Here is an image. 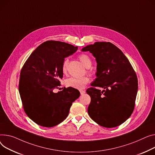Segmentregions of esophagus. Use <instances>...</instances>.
I'll use <instances>...</instances> for the list:
<instances>
[{
	"label": "esophagus",
	"mask_w": 155,
	"mask_h": 155,
	"mask_svg": "<svg viewBox=\"0 0 155 155\" xmlns=\"http://www.w3.org/2000/svg\"><path fill=\"white\" fill-rule=\"evenodd\" d=\"M80 94L82 95L85 94V90H80Z\"/></svg>",
	"instance_id": "esophagus-1"
}]
</instances>
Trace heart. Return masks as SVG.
Wrapping results in <instances>:
<instances>
[{
	"label": "heart",
	"mask_w": 155,
	"mask_h": 155,
	"mask_svg": "<svg viewBox=\"0 0 155 155\" xmlns=\"http://www.w3.org/2000/svg\"><path fill=\"white\" fill-rule=\"evenodd\" d=\"M79 60L86 68H89L92 64L91 58L88 55L86 54H81L78 57ZM68 63L67 59H65L64 61L62 66V71L64 74H65L67 71V65ZM89 78L87 76H84L82 77H70L67 78L65 81V85L67 87L74 88L77 89L84 88L85 85L88 83Z\"/></svg>",
	"instance_id": "b5f03b06"
}]
</instances>
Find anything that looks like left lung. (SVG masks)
<instances>
[{
	"instance_id": "1",
	"label": "left lung",
	"mask_w": 155,
	"mask_h": 155,
	"mask_svg": "<svg viewBox=\"0 0 155 155\" xmlns=\"http://www.w3.org/2000/svg\"><path fill=\"white\" fill-rule=\"evenodd\" d=\"M81 51H90L97 63V78L87 90L91 97L88 115L101 127H118L129 118L135 107L138 91L135 71L121 50L110 42H97Z\"/></svg>"
}]
</instances>
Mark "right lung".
Segmentation results:
<instances>
[{
  "label": "right lung",
  "instance_id": "right-lung-1",
  "mask_svg": "<svg viewBox=\"0 0 155 155\" xmlns=\"http://www.w3.org/2000/svg\"><path fill=\"white\" fill-rule=\"evenodd\" d=\"M77 49L60 41H46L24 64L18 91L25 113L37 125L48 128L58 125L67 117L72 103L80 97V91L71 87L54 92L63 77L65 58Z\"/></svg>",
  "mask_w": 155,
  "mask_h": 155
}]
</instances>
